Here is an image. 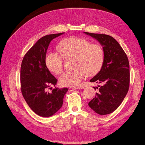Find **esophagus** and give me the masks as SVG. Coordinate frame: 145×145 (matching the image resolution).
<instances>
[{"mask_svg": "<svg viewBox=\"0 0 145 145\" xmlns=\"http://www.w3.org/2000/svg\"><path fill=\"white\" fill-rule=\"evenodd\" d=\"M74 89H84V87L83 86H78V87H73Z\"/></svg>", "mask_w": 145, "mask_h": 145, "instance_id": "1", "label": "esophagus"}]
</instances>
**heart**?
<instances>
[{"label":"heart","instance_id":"b5f03b06","mask_svg":"<svg viewBox=\"0 0 145 145\" xmlns=\"http://www.w3.org/2000/svg\"><path fill=\"white\" fill-rule=\"evenodd\" d=\"M61 54L49 52L45 62L47 67L54 74L61 72L63 68L64 58L75 57L73 71L63 72L60 76V84L64 86L74 87L79 85L86 74L95 75L103 66L104 58V49L98 44H91L87 39L71 37L65 39L58 45Z\"/></svg>","mask_w":145,"mask_h":145}]
</instances>
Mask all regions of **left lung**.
I'll use <instances>...</instances> for the list:
<instances>
[{
  "instance_id": "obj_1",
  "label": "left lung",
  "mask_w": 145,
  "mask_h": 145,
  "mask_svg": "<svg viewBox=\"0 0 145 145\" xmlns=\"http://www.w3.org/2000/svg\"><path fill=\"white\" fill-rule=\"evenodd\" d=\"M103 46L104 58L100 71L90 80L101 84L99 93L88 105L97 114L105 115L114 112L122 103L129 88L130 73L128 58L115 39L105 34L84 32ZM98 88L97 87H94Z\"/></svg>"
}]
</instances>
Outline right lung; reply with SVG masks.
I'll return each mask as SVG.
<instances>
[{"mask_svg": "<svg viewBox=\"0 0 145 145\" xmlns=\"http://www.w3.org/2000/svg\"><path fill=\"white\" fill-rule=\"evenodd\" d=\"M64 33L41 38L24 56L21 66V92L30 108L39 116L49 117L61 107L68 88L55 87L57 80L47 68L45 58L50 41Z\"/></svg>", "mask_w": 145, "mask_h": 145, "instance_id": "add662e5", "label": "right lung"}]
</instances>
